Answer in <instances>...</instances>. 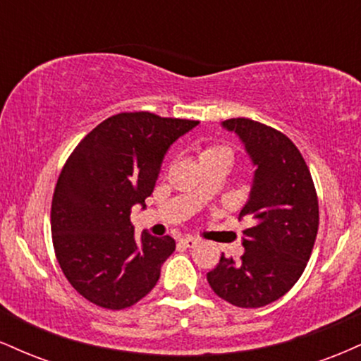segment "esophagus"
Returning a JSON list of instances; mask_svg holds the SVG:
<instances>
[{
	"label": "esophagus",
	"instance_id": "esophagus-1",
	"mask_svg": "<svg viewBox=\"0 0 361 361\" xmlns=\"http://www.w3.org/2000/svg\"><path fill=\"white\" fill-rule=\"evenodd\" d=\"M180 241H181V244H183L185 247H195V246H197L198 243H200V241H198V239L190 238V235H188V238H181Z\"/></svg>",
	"mask_w": 361,
	"mask_h": 361
}]
</instances>
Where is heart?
<instances>
[{"instance_id": "1", "label": "heart", "mask_w": 361, "mask_h": 361, "mask_svg": "<svg viewBox=\"0 0 361 361\" xmlns=\"http://www.w3.org/2000/svg\"><path fill=\"white\" fill-rule=\"evenodd\" d=\"M234 161V151L227 144H209L198 151V163L210 164V163H221L224 166L229 168Z\"/></svg>"}]
</instances>
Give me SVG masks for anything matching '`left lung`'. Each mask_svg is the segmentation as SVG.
<instances>
[{
    "instance_id": "obj_1",
    "label": "left lung",
    "mask_w": 361,
    "mask_h": 361,
    "mask_svg": "<svg viewBox=\"0 0 361 361\" xmlns=\"http://www.w3.org/2000/svg\"><path fill=\"white\" fill-rule=\"evenodd\" d=\"M238 134L255 164L250 200L239 219L244 231L241 259L226 258L207 281L221 299L244 309L279 300L304 273L316 243L319 204L312 176L287 135L250 118L224 120Z\"/></svg>"
}]
</instances>
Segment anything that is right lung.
Masks as SVG:
<instances>
[{"instance_id":"add662e5","label":"right lung","mask_w":361,"mask_h":361,"mask_svg":"<svg viewBox=\"0 0 361 361\" xmlns=\"http://www.w3.org/2000/svg\"><path fill=\"white\" fill-rule=\"evenodd\" d=\"M197 120L123 111L78 144L52 197L56 258L73 288L103 309H127L146 297L175 251V239L144 231L135 239L134 205L146 207L164 154Z\"/></svg>"}]
</instances>
